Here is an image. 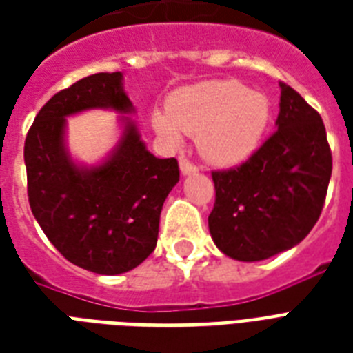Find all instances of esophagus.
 Instances as JSON below:
<instances>
[{
  "instance_id": "esophagus-1",
  "label": "esophagus",
  "mask_w": 353,
  "mask_h": 353,
  "mask_svg": "<svg viewBox=\"0 0 353 353\" xmlns=\"http://www.w3.org/2000/svg\"><path fill=\"white\" fill-rule=\"evenodd\" d=\"M179 168H181L183 176H188V174H196V172H198V166L194 165L192 161H188L187 157H181V159H179Z\"/></svg>"
}]
</instances>
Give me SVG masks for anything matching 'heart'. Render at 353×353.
<instances>
[{
    "label": "heart",
    "mask_w": 353,
    "mask_h": 353,
    "mask_svg": "<svg viewBox=\"0 0 353 353\" xmlns=\"http://www.w3.org/2000/svg\"><path fill=\"white\" fill-rule=\"evenodd\" d=\"M170 117L155 113V130L174 144L181 132L198 137L199 152L214 165L231 166L249 159L271 122V102L236 80H210L183 88L168 102Z\"/></svg>",
    "instance_id": "heart-1"
}]
</instances>
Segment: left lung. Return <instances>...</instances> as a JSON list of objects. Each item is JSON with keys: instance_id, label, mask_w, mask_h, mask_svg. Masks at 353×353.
I'll use <instances>...</instances> for the list:
<instances>
[{"instance_id": "8db88e82", "label": "left lung", "mask_w": 353, "mask_h": 353, "mask_svg": "<svg viewBox=\"0 0 353 353\" xmlns=\"http://www.w3.org/2000/svg\"><path fill=\"white\" fill-rule=\"evenodd\" d=\"M276 132L241 163L212 172L209 231L223 254L258 262L301 243L323 212L332 150L315 110L280 82Z\"/></svg>"}]
</instances>
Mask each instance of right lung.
Here are the masks:
<instances>
[{"instance_id": "1", "label": "right lung", "mask_w": 353, "mask_h": 353, "mask_svg": "<svg viewBox=\"0 0 353 353\" xmlns=\"http://www.w3.org/2000/svg\"><path fill=\"white\" fill-rule=\"evenodd\" d=\"M97 108L133 112L121 71L85 77L38 112L25 139L27 194L36 221L63 258L93 273L121 274L155 249L179 165L176 157L150 154L130 117H122L124 132L101 165H77L65 148V117Z\"/></svg>"}]
</instances>
